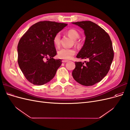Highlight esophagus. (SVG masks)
<instances>
[{"label":"esophagus","instance_id":"esophagus-1","mask_svg":"<svg viewBox=\"0 0 130 130\" xmlns=\"http://www.w3.org/2000/svg\"><path fill=\"white\" fill-rule=\"evenodd\" d=\"M68 62V60H62L63 63H66V62Z\"/></svg>","mask_w":130,"mask_h":130}]
</instances>
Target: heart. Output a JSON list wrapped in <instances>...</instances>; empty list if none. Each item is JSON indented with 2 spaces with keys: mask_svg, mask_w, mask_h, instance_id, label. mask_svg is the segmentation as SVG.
Masks as SVG:
<instances>
[{
  "mask_svg": "<svg viewBox=\"0 0 130 130\" xmlns=\"http://www.w3.org/2000/svg\"><path fill=\"white\" fill-rule=\"evenodd\" d=\"M67 34L69 36L72 38L73 40H77L79 38L80 34L78 31L75 29H70L67 31ZM60 38L61 35L60 33H57L55 35L53 38V42L55 46L59 47L60 45ZM77 44H78V42L76 41ZM76 51L73 48H62L58 52L57 56L59 58L63 59L64 60H68L71 59L75 54Z\"/></svg>",
  "mask_w": 130,
  "mask_h": 130,
  "instance_id": "obj_1",
  "label": "heart"
}]
</instances>
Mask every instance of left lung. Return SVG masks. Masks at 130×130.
I'll return each mask as SVG.
<instances>
[{
    "instance_id": "left-lung-1",
    "label": "left lung",
    "mask_w": 130,
    "mask_h": 130,
    "mask_svg": "<svg viewBox=\"0 0 130 130\" xmlns=\"http://www.w3.org/2000/svg\"><path fill=\"white\" fill-rule=\"evenodd\" d=\"M72 23L83 29L86 36L84 44L76 57L89 60L85 63L75 62L72 75L82 85L93 86L102 80L110 69L114 57L112 41L103 28L91 21Z\"/></svg>"
}]
</instances>
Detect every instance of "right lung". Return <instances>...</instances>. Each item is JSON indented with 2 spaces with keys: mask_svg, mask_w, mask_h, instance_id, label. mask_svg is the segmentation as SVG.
<instances>
[{
  "mask_svg": "<svg viewBox=\"0 0 130 130\" xmlns=\"http://www.w3.org/2000/svg\"><path fill=\"white\" fill-rule=\"evenodd\" d=\"M67 25L55 22H39L20 39L17 46L18 65L30 83L43 85L55 75L62 61L53 58L57 54L53 38Z\"/></svg>",
  "mask_w": 130,
  "mask_h": 130,
  "instance_id": "right-lung-1",
  "label": "right lung"
}]
</instances>
